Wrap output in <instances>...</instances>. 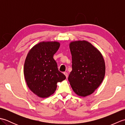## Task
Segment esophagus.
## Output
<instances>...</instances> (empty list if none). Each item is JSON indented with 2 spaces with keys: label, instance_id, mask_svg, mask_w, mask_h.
<instances>
[{
  "label": "esophagus",
  "instance_id": "1",
  "mask_svg": "<svg viewBox=\"0 0 125 125\" xmlns=\"http://www.w3.org/2000/svg\"><path fill=\"white\" fill-rule=\"evenodd\" d=\"M64 74L65 75L66 77L68 78V73H67V72H64Z\"/></svg>",
  "mask_w": 125,
  "mask_h": 125
}]
</instances>
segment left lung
<instances>
[{"mask_svg": "<svg viewBox=\"0 0 125 125\" xmlns=\"http://www.w3.org/2000/svg\"><path fill=\"white\" fill-rule=\"evenodd\" d=\"M72 71L68 80L73 91L80 96L92 94L103 81L105 73L104 60L99 50L86 41L70 44Z\"/></svg>", "mask_w": 125, "mask_h": 125, "instance_id": "left-lung-1", "label": "left lung"}]
</instances>
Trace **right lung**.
Listing matches in <instances>:
<instances>
[{"instance_id":"right-lung-1","label":"right lung","mask_w":125,"mask_h":125,"mask_svg":"<svg viewBox=\"0 0 125 125\" xmlns=\"http://www.w3.org/2000/svg\"><path fill=\"white\" fill-rule=\"evenodd\" d=\"M57 42H41L28 53L24 64V76L27 85L34 94L41 98L54 93L57 83L66 78L58 70L53 58L60 47Z\"/></svg>"}]
</instances>
